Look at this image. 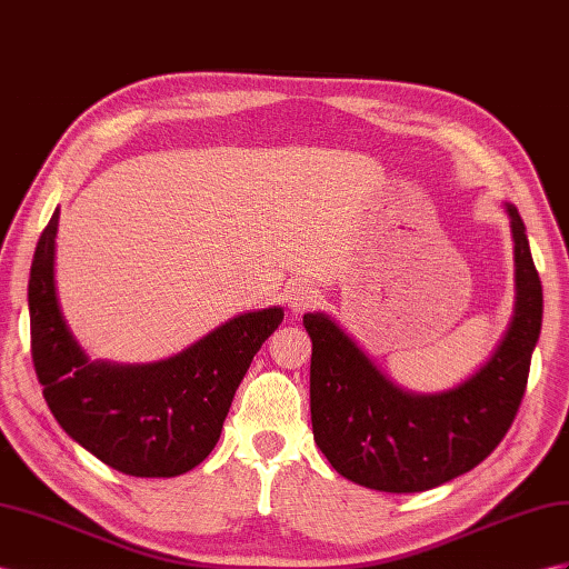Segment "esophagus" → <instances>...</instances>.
<instances>
[{"label": "esophagus", "mask_w": 569, "mask_h": 569, "mask_svg": "<svg viewBox=\"0 0 569 569\" xmlns=\"http://www.w3.org/2000/svg\"><path fill=\"white\" fill-rule=\"evenodd\" d=\"M317 288L310 283H296L293 288L288 290V308L293 312H305L310 310L312 305L317 302Z\"/></svg>", "instance_id": "34e87169"}]
</instances>
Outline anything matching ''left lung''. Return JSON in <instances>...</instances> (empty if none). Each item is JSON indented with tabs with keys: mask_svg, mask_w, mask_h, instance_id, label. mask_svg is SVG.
<instances>
[{
	"mask_svg": "<svg viewBox=\"0 0 569 569\" xmlns=\"http://www.w3.org/2000/svg\"><path fill=\"white\" fill-rule=\"evenodd\" d=\"M512 218L517 305L502 343L463 385L418 397L391 385L322 312L305 315L312 339L315 442L343 478L382 492H420L483 461L515 423L541 333L543 288L517 207Z\"/></svg>",
	"mask_w": 569,
	"mask_h": 569,
	"instance_id": "left-lung-1",
	"label": "left lung"
}]
</instances>
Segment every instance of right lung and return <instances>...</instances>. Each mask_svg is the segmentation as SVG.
<instances>
[{"instance_id": "add662e5", "label": "right lung", "mask_w": 569, "mask_h": 569, "mask_svg": "<svg viewBox=\"0 0 569 569\" xmlns=\"http://www.w3.org/2000/svg\"><path fill=\"white\" fill-rule=\"evenodd\" d=\"M60 209L38 240L28 312L38 382L62 430L110 469L172 478L211 455L252 358L283 322L281 308L247 312L187 351L151 366L91 362L71 337L54 293Z\"/></svg>"}]
</instances>
